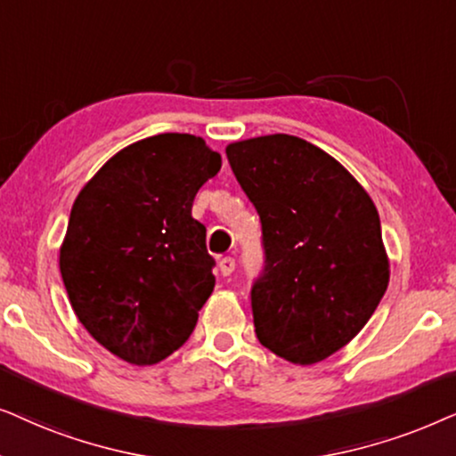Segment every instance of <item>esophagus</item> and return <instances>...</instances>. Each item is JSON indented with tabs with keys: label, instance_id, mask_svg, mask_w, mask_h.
<instances>
[{
	"label": "esophagus",
	"instance_id": "esophagus-1",
	"mask_svg": "<svg viewBox=\"0 0 456 456\" xmlns=\"http://www.w3.org/2000/svg\"><path fill=\"white\" fill-rule=\"evenodd\" d=\"M218 269H221L223 277H229L235 271V258H232V256L221 258V260H218Z\"/></svg>",
	"mask_w": 456,
	"mask_h": 456
}]
</instances>
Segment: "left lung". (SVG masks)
I'll return each mask as SVG.
<instances>
[{
  "instance_id": "1",
  "label": "left lung",
  "mask_w": 456,
  "mask_h": 456,
  "mask_svg": "<svg viewBox=\"0 0 456 456\" xmlns=\"http://www.w3.org/2000/svg\"><path fill=\"white\" fill-rule=\"evenodd\" d=\"M227 158L263 224L265 266L250 291L258 342L296 365L323 361L365 327L390 281L378 208L306 139H246Z\"/></svg>"
}]
</instances>
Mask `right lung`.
Masks as SVG:
<instances>
[{"instance_id":"1","label":"right lung","mask_w":456,"mask_h":456,"mask_svg":"<svg viewBox=\"0 0 456 456\" xmlns=\"http://www.w3.org/2000/svg\"><path fill=\"white\" fill-rule=\"evenodd\" d=\"M221 154L190 133H160L114 154L72 204L60 273L95 342L131 365L185 344L215 288L193 198Z\"/></svg>"}]
</instances>
